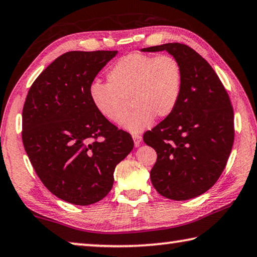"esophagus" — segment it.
Wrapping results in <instances>:
<instances>
[{
	"instance_id": "obj_1",
	"label": "esophagus",
	"mask_w": 257,
	"mask_h": 257,
	"mask_svg": "<svg viewBox=\"0 0 257 257\" xmlns=\"http://www.w3.org/2000/svg\"><path fill=\"white\" fill-rule=\"evenodd\" d=\"M133 139H134L135 146L138 147L139 145H141V143H142V136H141V135H138V134H134V135H133Z\"/></svg>"
}]
</instances>
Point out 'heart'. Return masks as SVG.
Here are the masks:
<instances>
[{
  "label": "heart",
  "instance_id": "1",
  "mask_svg": "<svg viewBox=\"0 0 257 257\" xmlns=\"http://www.w3.org/2000/svg\"><path fill=\"white\" fill-rule=\"evenodd\" d=\"M108 82L94 81L89 96L104 118L118 123L127 110V98L137 107L121 125L139 133L155 116L167 118L175 111L182 89L180 63L171 55L129 54L116 61L107 72Z\"/></svg>",
  "mask_w": 257,
  "mask_h": 257
}]
</instances>
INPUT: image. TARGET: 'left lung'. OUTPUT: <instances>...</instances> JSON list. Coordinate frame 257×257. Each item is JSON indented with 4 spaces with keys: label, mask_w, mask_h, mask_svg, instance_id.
Masks as SVG:
<instances>
[{
    "label": "left lung",
    "mask_w": 257,
    "mask_h": 257,
    "mask_svg": "<svg viewBox=\"0 0 257 257\" xmlns=\"http://www.w3.org/2000/svg\"><path fill=\"white\" fill-rule=\"evenodd\" d=\"M141 51H167L182 70L175 111L144 134L145 144L158 154L151 181L169 199L197 197L219 179L232 149L233 110L229 95L207 61L189 46L168 43Z\"/></svg>",
    "instance_id": "left-lung-1"
}]
</instances>
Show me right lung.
Here are the masks:
<instances>
[{"mask_svg": "<svg viewBox=\"0 0 257 257\" xmlns=\"http://www.w3.org/2000/svg\"><path fill=\"white\" fill-rule=\"evenodd\" d=\"M118 51H71L55 59L30 87L23 110V143L52 194L90 205L110 193L113 173L134 149L128 133L104 118L89 87Z\"/></svg>", "mask_w": 257, "mask_h": 257, "instance_id": "obj_1", "label": "right lung"}]
</instances>
